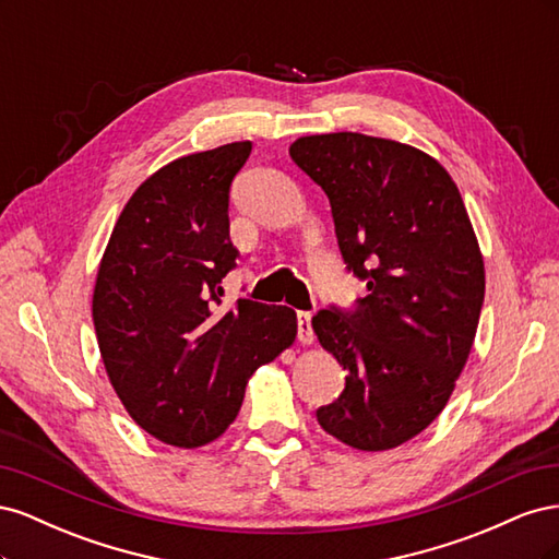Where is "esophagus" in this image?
Here are the masks:
<instances>
[{"label":"esophagus","instance_id":"esophagus-1","mask_svg":"<svg viewBox=\"0 0 559 559\" xmlns=\"http://www.w3.org/2000/svg\"><path fill=\"white\" fill-rule=\"evenodd\" d=\"M298 341L302 345L314 343V331H312V317L308 312H298Z\"/></svg>","mask_w":559,"mask_h":559}]
</instances>
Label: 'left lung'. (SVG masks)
I'll use <instances>...</instances> for the list:
<instances>
[{"label":"left lung","mask_w":559,"mask_h":559,"mask_svg":"<svg viewBox=\"0 0 559 559\" xmlns=\"http://www.w3.org/2000/svg\"><path fill=\"white\" fill-rule=\"evenodd\" d=\"M289 154L331 202L337 247L368 296L312 317L345 392L319 427L364 452L392 450L443 413L476 341L485 263L445 167L411 144L361 132L298 138Z\"/></svg>","instance_id":"left-lung-1"}]
</instances>
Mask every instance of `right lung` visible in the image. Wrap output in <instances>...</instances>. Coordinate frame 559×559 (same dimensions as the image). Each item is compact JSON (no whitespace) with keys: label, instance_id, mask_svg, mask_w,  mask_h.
<instances>
[{"label":"right lung","instance_id":"obj_1","mask_svg":"<svg viewBox=\"0 0 559 559\" xmlns=\"http://www.w3.org/2000/svg\"><path fill=\"white\" fill-rule=\"evenodd\" d=\"M249 154L233 142L163 165L126 202L97 267L93 321L114 392L134 425L183 450L233 425L253 370L298 333L286 306L218 308L238 257L228 191Z\"/></svg>","mask_w":559,"mask_h":559}]
</instances>
